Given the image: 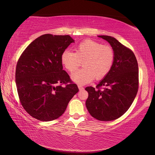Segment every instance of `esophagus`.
<instances>
[{
	"instance_id": "34e87169",
	"label": "esophagus",
	"mask_w": 155,
	"mask_h": 155,
	"mask_svg": "<svg viewBox=\"0 0 155 155\" xmlns=\"http://www.w3.org/2000/svg\"><path fill=\"white\" fill-rule=\"evenodd\" d=\"M78 88L79 89V91H81L83 89V87L82 85H78Z\"/></svg>"
}]
</instances>
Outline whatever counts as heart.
Here are the masks:
<instances>
[{
  "instance_id": "1",
  "label": "heart",
  "mask_w": 155,
  "mask_h": 155,
  "mask_svg": "<svg viewBox=\"0 0 155 155\" xmlns=\"http://www.w3.org/2000/svg\"><path fill=\"white\" fill-rule=\"evenodd\" d=\"M114 61V51L111 46L95 41L87 39L75 48V52L64 51L61 62L70 72H74L81 65L83 68L72 75V79L79 85L104 78L110 71Z\"/></svg>"
}]
</instances>
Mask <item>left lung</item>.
<instances>
[{
  "label": "left lung",
  "instance_id": "left-lung-1",
  "mask_svg": "<svg viewBox=\"0 0 155 155\" xmlns=\"http://www.w3.org/2000/svg\"><path fill=\"white\" fill-rule=\"evenodd\" d=\"M98 37L111 45L114 51V61L109 73L96 88H85L88 93L86 107L93 118L100 121H112L127 111L137 96L138 65L133 51L114 37Z\"/></svg>",
  "mask_w": 155,
  "mask_h": 155
}]
</instances>
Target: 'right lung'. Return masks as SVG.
Segmentation results:
<instances>
[{
	"mask_svg": "<svg viewBox=\"0 0 155 155\" xmlns=\"http://www.w3.org/2000/svg\"><path fill=\"white\" fill-rule=\"evenodd\" d=\"M72 43L74 40L68 35L45 34L31 42L18 60L15 82L18 97L25 110L37 120L58 118L79 91L63 70L61 62L63 52Z\"/></svg>",
	"mask_w": 155,
	"mask_h": 155,
	"instance_id": "1",
	"label": "right lung"
}]
</instances>
